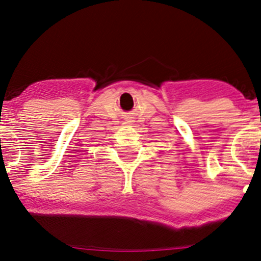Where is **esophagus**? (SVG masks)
Masks as SVG:
<instances>
[{"label": "esophagus", "mask_w": 261, "mask_h": 261, "mask_svg": "<svg viewBox=\"0 0 261 261\" xmlns=\"http://www.w3.org/2000/svg\"><path fill=\"white\" fill-rule=\"evenodd\" d=\"M125 121H126V124H131V122H134V118H133V116H127L126 120H125Z\"/></svg>", "instance_id": "obj_1"}]
</instances>
